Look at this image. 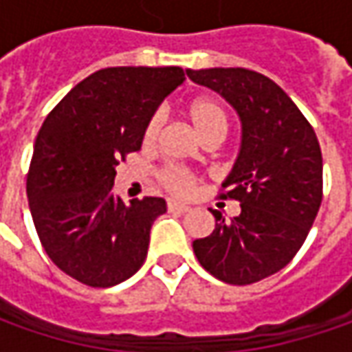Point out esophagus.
Here are the masks:
<instances>
[{
	"mask_svg": "<svg viewBox=\"0 0 352 352\" xmlns=\"http://www.w3.org/2000/svg\"><path fill=\"white\" fill-rule=\"evenodd\" d=\"M168 211H176V213H186V211H190V206H186V204H180V201H174V199H170V201H168Z\"/></svg>",
	"mask_w": 352,
	"mask_h": 352,
	"instance_id": "34e87169",
	"label": "esophagus"
}]
</instances>
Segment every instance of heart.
Wrapping results in <instances>:
<instances>
[{
    "label": "heart",
    "instance_id": "heart-1",
    "mask_svg": "<svg viewBox=\"0 0 352 352\" xmlns=\"http://www.w3.org/2000/svg\"><path fill=\"white\" fill-rule=\"evenodd\" d=\"M186 116L192 121V125L197 131V135L201 139L211 137V135H219L225 137L227 133V113H225L223 105L213 100V98H196L192 102H188L186 105ZM160 123L162 119L158 113L151 117L144 125V142H153L158 137V131H160ZM160 182L162 186L174 192V194H188L192 190V184L194 178L182 168H176V166H170L162 174H160Z\"/></svg>",
    "mask_w": 352,
    "mask_h": 352
}]
</instances>
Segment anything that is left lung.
Segmentation results:
<instances>
[{"label":"left lung","instance_id":"left-lung-1","mask_svg":"<svg viewBox=\"0 0 352 352\" xmlns=\"http://www.w3.org/2000/svg\"><path fill=\"white\" fill-rule=\"evenodd\" d=\"M217 91L241 121V146L221 197L241 204L236 217L217 210L215 229L194 241L199 264L227 284L247 286L282 270L304 245L318 215L323 158L318 137L288 94L247 68L186 70Z\"/></svg>","mask_w":352,"mask_h":352}]
</instances>
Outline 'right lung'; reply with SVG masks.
I'll list each match as a JSON object with an SVG mask.
<instances>
[{"label":"right lung","instance_id":"obj_1","mask_svg":"<svg viewBox=\"0 0 352 352\" xmlns=\"http://www.w3.org/2000/svg\"><path fill=\"white\" fill-rule=\"evenodd\" d=\"M178 66L98 70L70 89L36 135L27 176L34 227L50 261L91 288H109L144 263L162 197L113 192L116 168L141 151L144 125L184 84Z\"/></svg>","mask_w":352,"mask_h":352}]
</instances>
